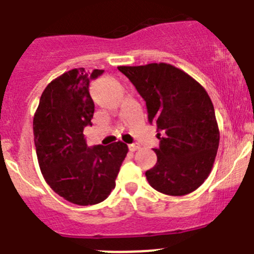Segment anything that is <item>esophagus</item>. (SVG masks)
Wrapping results in <instances>:
<instances>
[{
	"instance_id": "34e87169",
	"label": "esophagus",
	"mask_w": 254,
	"mask_h": 254,
	"mask_svg": "<svg viewBox=\"0 0 254 254\" xmlns=\"http://www.w3.org/2000/svg\"><path fill=\"white\" fill-rule=\"evenodd\" d=\"M128 148H129L130 152H135V150L139 149V144H135V143H133V144L128 145Z\"/></svg>"
}]
</instances>
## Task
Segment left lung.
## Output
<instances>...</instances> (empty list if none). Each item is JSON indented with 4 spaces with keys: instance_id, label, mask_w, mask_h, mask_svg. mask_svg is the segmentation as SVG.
Instances as JSON below:
<instances>
[{
    "instance_id": "1",
    "label": "left lung",
    "mask_w": 254,
    "mask_h": 254,
    "mask_svg": "<svg viewBox=\"0 0 254 254\" xmlns=\"http://www.w3.org/2000/svg\"><path fill=\"white\" fill-rule=\"evenodd\" d=\"M147 105L157 126V164L145 172L153 189L172 196L195 191L211 173L220 130L206 90L174 65L152 63L119 66Z\"/></svg>"
}]
</instances>
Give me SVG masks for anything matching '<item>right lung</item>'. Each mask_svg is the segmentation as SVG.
<instances>
[{
    "instance_id": "obj_1",
    "label": "right lung",
    "mask_w": 254,
    "mask_h": 254,
    "mask_svg": "<svg viewBox=\"0 0 254 254\" xmlns=\"http://www.w3.org/2000/svg\"><path fill=\"white\" fill-rule=\"evenodd\" d=\"M104 70L72 69L48 84L34 114V144L47 184L72 204L104 201L116 187L127 144L87 147L84 128L91 125L95 105L89 82Z\"/></svg>"
}]
</instances>
